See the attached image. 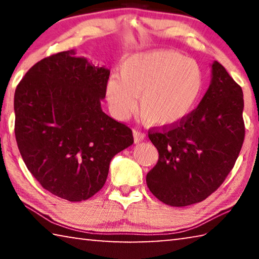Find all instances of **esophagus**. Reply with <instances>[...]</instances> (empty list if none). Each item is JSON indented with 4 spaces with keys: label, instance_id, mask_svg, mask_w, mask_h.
Returning <instances> with one entry per match:
<instances>
[{
    "label": "esophagus",
    "instance_id": "34e87169",
    "mask_svg": "<svg viewBox=\"0 0 259 259\" xmlns=\"http://www.w3.org/2000/svg\"><path fill=\"white\" fill-rule=\"evenodd\" d=\"M134 138H135V143H139V142H142V140H144V138H145V135H144L143 133H140V131H138L137 129H134Z\"/></svg>",
    "mask_w": 259,
    "mask_h": 259
}]
</instances>
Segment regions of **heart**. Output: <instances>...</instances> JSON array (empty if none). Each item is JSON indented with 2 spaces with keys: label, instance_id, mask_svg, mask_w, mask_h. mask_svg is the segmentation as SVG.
Wrapping results in <instances>:
<instances>
[{
  "label": "heart",
  "instance_id": "b5f03b06",
  "mask_svg": "<svg viewBox=\"0 0 259 259\" xmlns=\"http://www.w3.org/2000/svg\"><path fill=\"white\" fill-rule=\"evenodd\" d=\"M120 78L107 82V99L114 115L125 119L136 108L148 124L170 128L194 112L203 90V74L194 60L175 51H152L126 58Z\"/></svg>",
  "mask_w": 259,
  "mask_h": 259
}]
</instances>
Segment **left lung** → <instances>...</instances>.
<instances>
[{"mask_svg": "<svg viewBox=\"0 0 259 259\" xmlns=\"http://www.w3.org/2000/svg\"><path fill=\"white\" fill-rule=\"evenodd\" d=\"M211 72L209 89L185 121L148 131L159 160L146 184L155 198L172 207L198 203L212 194L242 147V89L218 61Z\"/></svg>", "mask_w": 259, "mask_h": 259, "instance_id": "1", "label": "left lung"}]
</instances>
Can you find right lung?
Segmentation results:
<instances>
[{"label":"right lung","instance_id":"obj_1","mask_svg":"<svg viewBox=\"0 0 259 259\" xmlns=\"http://www.w3.org/2000/svg\"><path fill=\"white\" fill-rule=\"evenodd\" d=\"M109 71L75 51L29 68L15 93V135L21 157L43 188L78 202L102 190L113 156L133 145V130L105 114Z\"/></svg>","mask_w":259,"mask_h":259}]
</instances>
